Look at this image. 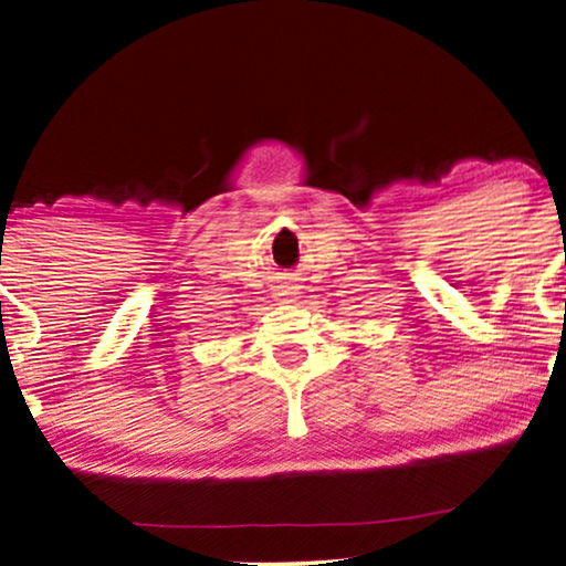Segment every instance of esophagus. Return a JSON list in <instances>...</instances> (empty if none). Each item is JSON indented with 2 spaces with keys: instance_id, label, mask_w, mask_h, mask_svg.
<instances>
[{
  "instance_id": "34e87169",
  "label": "esophagus",
  "mask_w": 566,
  "mask_h": 566,
  "mask_svg": "<svg viewBox=\"0 0 566 566\" xmlns=\"http://www.w3.org/2000/svg\"><path fill=\"white\" fill-rule=\"evenodd\" d=\"M297 290H300V286L294 284L292 280H282L280 284L274 286V297H280V300H292L294 294H297Z\"/></svg>"
}]
</instances>
